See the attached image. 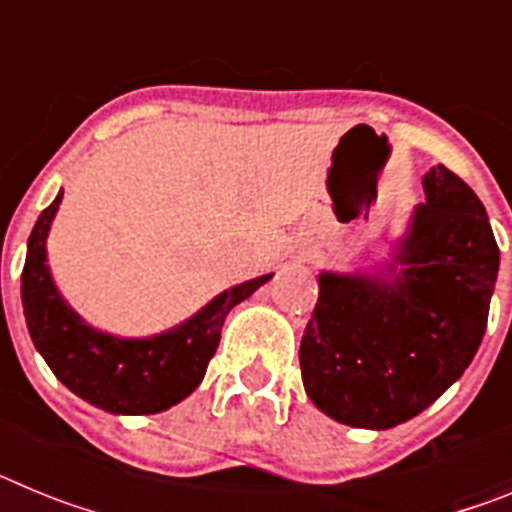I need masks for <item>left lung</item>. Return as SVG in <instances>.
<instances>
[{
    "instance_id": "8db88e82",
    "label": "left lung",
    "mask_w": 512,
    "mask_h": 512,
    "mask_svg": "<svg viewBox=\"0 0 512 512\" xmlns=\"http://www.w3.org/2000/svg\"><path fill=\"white\" fill-rule=\"evenodd\" d=\"M390 261L372 274L320 271L300 343L305 392L328 418L384 431L423 413L477 354L500 248L485 205L443 164Z\"/></svg>"
}]
</instances>
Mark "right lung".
Masks as SVG:
<instances>
[{
	"mask_svg": "<svg viewBox=\"0 0 512 512\" xmlns=\"http://www.w3.org/2000/svg\"><path fill=\"white\" fill-rule=\"evenodd\" d=\"M63 192L40 212L27 238L22 307L35 348L74 395L115 415L169 410L200 387L228 312L274 274L225 289L182 325L151 338H117L92 328L63 300L48 269L45 241Z\"/></svg>",
	"mask_w": 512,
	"mask_h": 512,
	"instance_id": "obj_1",
	"label": "right lung"
}]
</instances>
